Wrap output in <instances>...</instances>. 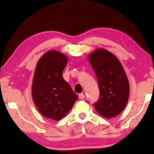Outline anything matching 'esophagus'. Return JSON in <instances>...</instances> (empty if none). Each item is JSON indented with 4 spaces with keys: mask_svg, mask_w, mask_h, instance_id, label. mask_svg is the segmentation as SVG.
I'll return each mask as SVG.
<instances>
[{
    "mask_svg": "<svg viewBox=\"0 0 154 154\" xmlns=\"http://www.w3.org/2000/svg\"><path fill=\"white\" fill-rule=\"evenodd\" d=\"M79 99H83V98H85V95L83 94H80L79 95Z\"/></svg>",
    "mask_w": 154,
    "mask_h": 154,
    "instance_id": "1",
    "label": "esophagus"
}]
</instances>
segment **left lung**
<instances>
[{"label": "left lung", "mask_w": 154, "mask_h": 154, "mask_svg": "<svg viewBox=\"0 0 154 154\" xmlns=\"http://www.w3.org/2000/svg\"><path fill=\"white\" fill-rule=\"evenodd\" d=\"M99 88V99L95 109L102 116L110 119L121 113L129 97V83L119 59L112 53L98 48L88 55Z\"/></svg>", "instance_id": "obj_1"}]
</instances>
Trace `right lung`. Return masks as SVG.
<instances>
[{
  "label": "right lung",
  "instance_id": "add662e5",
  "mask_svg": "<svg viewBox=\"0 0 154 154\" xmlns=\"http://www.w3.org/2000/svg\"><path fill=\"white\" fill-rule=\"evenodd\" d=\"M68 62L66 55L49 51L37 63L32 83L34 103L43 116L59 121L67 114L78 96L64 80L62 73Z\"/></svg>",
  "mask_w": 154,
  "mask_h": 154
}]
</instances>
